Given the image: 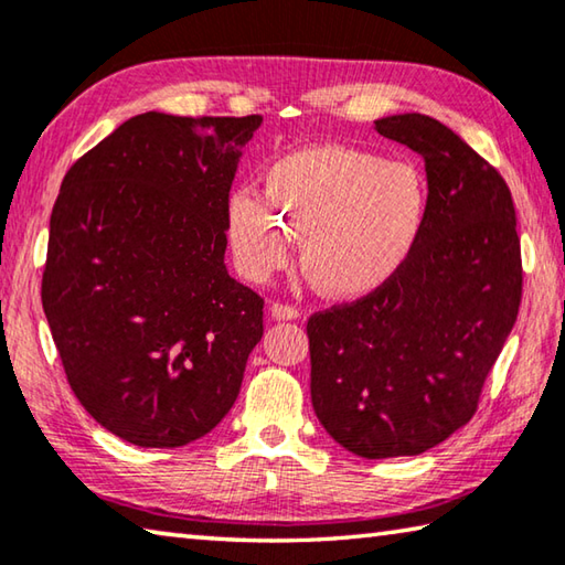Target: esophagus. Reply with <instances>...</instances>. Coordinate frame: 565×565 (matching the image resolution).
<instances>
[{"label":"esophagus","mask_w":565,"mask_h":565,"mask_svg":"<svg viewBox=\"0 0 565 565\" xmlns=\"http://www.w3.org/2000/svg\"><path fill=\"white\" fill-rule=\"evenodd\" d=\"M271 317L274 319H284V321H291V319H299V309H296L294 303H284V301H274L271 303Z\"/></svg>","instance_id":"34e87169"}]
</instances>
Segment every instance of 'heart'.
I'll return each mask as SVG.
<instances>
[{
	"label": "heart",
	"mask_w": 565,
	"mask_h": 565,
	"mask_svg": "<svg viewBox=\"0 0 565 565\" xmlns=\"http://www.w3.org/2000/svg\"><path fill=\"white\" fill-rule=\"evenodd\" d=\"M428 218V191L411 167L351 147H306L274 159L264 196L242 189L228 199L226 234L238 271L269 279L291 262L323 294L361 299L414 256Z\"/></svg>",
	"instance_id": "1"
}]
</instances>
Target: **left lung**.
Wrapping results in <instances>:
<instances>
[{"label": "left lung", "instance_id": "left-lung-1", "mask_svg": "<svg viewBox=\"0 0 565 565\" xmlns=\"http://www.w3.org/2000/svg\"><path fill=\"white\" fill-rule=\"evenodd\" d=\"M376 131L426 161L428 218L394 281L306 323L311 404L351 454L418 456L476 414L519 317L521 238L509 184L458 134L426 114Z\"/></svg>", "mask_w": 565, "mask_h": 565}]
</instances>
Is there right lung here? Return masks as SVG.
<instances>
[{
	"label": "right lung",
	"instance_id": "add662e5",
	"mask_svg": "<svg viewBox=\"0 0 565 565\" xmlns=\"http://www.w3.org/2000/svg\"><path fill=\"white\" fill-rule=\"evenodd\" d=\"M259 124L139 114L62 181L42 306L74 396L134 446L212 431L264 333V299L224 266L228 189Z\"/></svg>",
	"mask_w": 565,
	"mask_h": 565
}]
</instances>
